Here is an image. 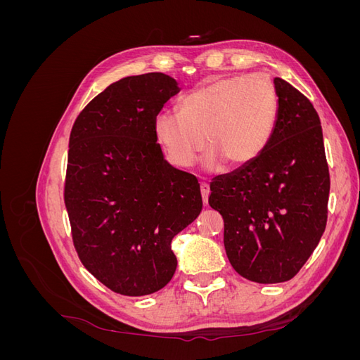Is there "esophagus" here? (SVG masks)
Here are the masks:
<instances>
[{"label":"esophagus","mask_w":360,"mask_h":360,"mask_svg":"<svg viewBox=\"0 0 360 360\" xmlns=\"http://www.w3.org/2000/svg\"><path fill=\"white\" fill-rule=\"evenodd\" d=\"M200 188H201L202 201H204V204H207V201H209V193H210V186H209V183L202 181V183L200 184Z\"/></svg>","instance_id":"obj_1"}]
</instances>
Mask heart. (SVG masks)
<instances>
[{
	"label": "heart",
	"instance_id": "b5f03b06",
	"mask_svg": "<svg viewBox=\"0 0 360 360\" xmlns=\"http://www.w3.org/2000/svg\"><path fill=\"white\" fill-rule=\"evenodd\" d=\"M279 110L278 93L266 76L217 79L184 96L180 111L155 120L159 143L177 167H191L207 146V165H246L269 146Z\"/></svg>",
	"mask_w": 360,
	"mask_h": 360
}]
</instances>
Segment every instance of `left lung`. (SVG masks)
Returning <instances> with one entry per match:
<instances>
[{
    "mask_svg": "<svg viewBox=\"0 0 360 360\" xmlns=\"http://www.w3.org/2000/svg\"><path fill=\"white\" fill-rule=\"evenodd\" d=\"M274 135L255 160L217 176L209 204L224 217L226 257L238 275L278 284L299 274L328 222L330 176L311 101L275 78Z\"/></svg>",
    "mask_w": 360,
    "mask_h": 360,
    "instance_id": "left-lung-1",
    "label": "left lung"
}]
</instances>
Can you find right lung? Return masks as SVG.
I'll use <instances>...</instances> for the list:
<instances>
[{
  "mask_svg": "<svg viewBox=\"0 0 360 360\" xmlns=\"http://www.w3.org/2000/svg\"><path fill=\"white\" fill-rule=\"evenodd\" d=\"M176 79L163 73L127 76L108 86L76 117L64 202L81 263L123 296L165 287L177 267L174 236L197 219V177L171 167L155 120Z\"/></svg>",
  "mask_w": 360,
  "mask_h": 360,
  "instance_id": "right-lung-1",
  "label": "right lung"
}]
</instances>
